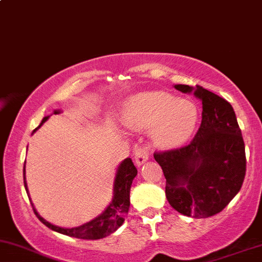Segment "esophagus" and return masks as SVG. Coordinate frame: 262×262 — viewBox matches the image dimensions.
<instances>
[{"label":"esophagus","mask_w":262,"mask_h":262,"mask_svg":"<svg viewBox=\"0 0 262 262\" xmlns=\"http://www.w3.org/2000/svg\"><path fill=\"white\" fill-rule=\"evenodd\" d=\"M151 150L149 147H141L136 149L135 151V163H136L137 166H141L143 165L146 161L149 159V156H150Z\"/></svg>","instance_id":"1"}]
</instances>
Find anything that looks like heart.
Returning <instances> with one entry per match:
<instances>
[{
  "instance_id": "b5f03b06",
  "label": "heart",
  "mask_w": 262,
  "mask_h": 262,
  "mask_svg": "<svg viewBox=\"0 0 262 262\" xmlns=\"http://www.w3.org/2000/svg\"><path fill=\"white\" fill-rule=\"evenodd\" d=\"M122 121L132 130H149L153 143L173 149L192 137L198 121L196 106L165 92L153 91L131 96L122 106Z\"/></svg>"
}]
</instances>
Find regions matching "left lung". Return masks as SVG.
I'll return each instance as SVG.
<instances>
[{"instance_id": "8db88e82", "label": "left lung", "mask_w": 262, "mask_h": 262, "mask_svg": "<svg viewBox=\"0 0 262 262\" xmlns=\"http://www.w3.org/2000/svg\"><path fill=\"white\" fill-rule=\"evenodd\" d=\"M173 87L202 102V124L188 146L156 153L154 159L166 179L169 204L185 216L210 217L222 211L243 185L247 161L242 131L226 99L200 86Z\"/></svg>"}]
</instances>
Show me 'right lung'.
Segmentation results:
<instances>
[{
  "mask_svg": "<svg viewBox=\"0 0 262 262\" xmlns=\"http://www.w3.org/2000/svg\"><path fill=\"white\" fill-rule=\"evenodd\" d=\"M60 109H56L53 111V114H59ZM50 118V115L45 116L40 122V125L32 131L31 135H34V132L41 127L43 125V122H46ZM23 175H24V186L25 190H27L29 195V189L27 185V177H25V163H24V170H23ZM137 175V169L135 167L134 163H132L131 158H126L119 164L118 169H116L115 177H114V183H113V198L112 202L109 203V205L104 209V211L98 216H96L95 219H92L91 221L86 222L81 226H77V227L72 228H66V227H59L56 226L47 220H45L42 216L38 214L37 210L35 209L34 204H32L30 195L29 199L31 202V206L34 209L35 215L37 216V219L42 224L46 225L48 228L58 233H62L69 237H75L80 238V239H101V238L108 237L109 234L114 233L120 226L124 224L126 215L128 212V208H130V189L132 186V181Z\"/></svg>",
  "mask_w": 262,
  "mask_h": 262,
  "instance_id": "1",
  "label": "right lung"
}]
</instances>
